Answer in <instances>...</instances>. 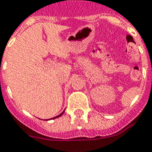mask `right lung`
Segmentation results:
<instances>
[{
  "mask_svg": "<svg viewBox=\"0 0 152 152\" xmlns=\"http://www.w3.org/2000/svg\"><path fill=\"white\" fill-rule=\"evenodd\" d=\"M64 112H65V110L63 111V112H61V114H59L58 115H57V116H55V117H53V118H51V119H46V120H50V119H56V118H58V117H60V116H61V115H63V113Z\"/></svg>",
  "mask_w": 152,
  "mask_h": 152,
  "instance_id": "1",
  "label": "right lung"
}]
</instances>
